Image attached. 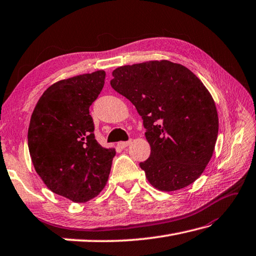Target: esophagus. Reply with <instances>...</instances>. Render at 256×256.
Returning a JSON list of instances; mask_svg holds the SVG:
<instances>
[{"instance_id":"34e87169","label":"esophagus","mask_w":256,"mask_h":256,"mask_svg":"<svg viewBox=\"0 0 256 256\" xmlns=\"http://www.w3.org/2000/svg\"><path fill=\"white\" fill-rule=\"evenodd\" d=\"M132 144V140H128V142H118V147L119 148H122V149H124V148H126V147H128V146Z\"/></svg>"}]
</instances>
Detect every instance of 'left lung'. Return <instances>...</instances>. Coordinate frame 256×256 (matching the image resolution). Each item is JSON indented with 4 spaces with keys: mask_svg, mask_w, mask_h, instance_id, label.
<instances>
[{
    "mask_svg": "<svg viewBox=\"0 0 256 256\" xmlns=\"http://www.w3.org/2000/svg\"><path fill=\"white\" fill-rule=\"evenodd\" d=\"M110 85L132 102L144 120L150 157L140 162L150 184L176 191L199 178L218 132L211 94L194 72L169 60L118 67Z\"/></svg>",
    "mask_w": 256,
    "mask_h": 256,
    "instance_id": "8db88e82",
    "label": "left lung"
}]
</instances>
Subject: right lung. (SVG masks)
<instances>
[{
  "label": "right lung",
  "instance_id": "right-lung-1",
  "mask_svg": "<svg viewBox=\"0 0 256 256\" xmlns=\"http://www.w3.org/2000/svg\"><path fill=\"white\" fill-rule=\"evenodd\" d=\"M105 77V72L97 70L55 82L30 117L28 142L34 168L50 191L72 202L100 194L116 154L97 142L90 114Z\"/></svg>",
  "mask_w": 256,
  "mask_h": 256
}]
</instances>
